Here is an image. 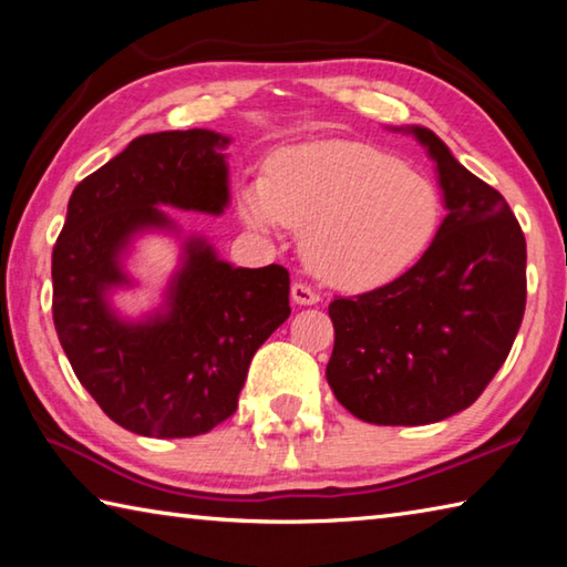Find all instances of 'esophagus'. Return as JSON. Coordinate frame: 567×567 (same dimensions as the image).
Segmentation results:
<instances>
[{"instance_id": "34e87169", "label": "esophagus", "mask_w": 567, "mask_h": 567, "mask_svg": "<svg viewBox=\"0 0 567 567\" xmlns=\"http://www.w3.org/2000/svg\"><path fill=\"white\" fill-rule=\"evenodd\" d=\"M292 302L295 305H318L320 295L315 292L312 287H307L305 282H295L292 285Z\"/></svg>"}]
</instances>
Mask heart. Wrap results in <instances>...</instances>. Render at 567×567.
<instances>
[{"label":"heart","mask_w":567,"mask_h":567,"mask_svg":"<svg viewBox=\"0 0 567 567\" xmlns=\"http://www.w3.org/2000/svg\"><path fill=\"white\" fill-rule=\"evenodd\" d=\"M249 227L302 229V260L338 290L370 292L415 267L443 225L435 182L368 142L282 150L237 197Z\"/></svg>","instance_id":"1"}]
</instances>
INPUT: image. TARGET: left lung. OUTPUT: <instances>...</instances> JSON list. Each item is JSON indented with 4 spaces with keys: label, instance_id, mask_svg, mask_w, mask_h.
I'll return each mask as SVG.
<instances>
[{
    "label": "left lung",
    "instance_id": "1",
    "mask_svg": "<svg viewBox=\"0 0 567 567\" xmlns=\"http://www.w3.org/2000/svg\"><path fill=\"white\" fill-rule=\"evenodd\" d=\"M412 134L435 162L447 215L395 282L330 305L328 382L372 425H427L473 405L503 368L525 312V237L503 195L433 130Z\"/></svg>",
    "mask_w": 567,
    "mask_h": 567
}]
</instances>
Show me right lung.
Wrapping results in <instances>:
<instances>
[{"label": "right lung", "instance_id": "right-lung-1", "mask_svg": "<svg viewBox=\"0 0 567 567\" xmlns=\"http://www.w3.org/2000/svg\"><path fill=\"white\" fill-rule=\"evenodd\" d=\"M229 142L213 130L142 134L66 205L52 252L54 328L76 380L130 433H209L235 412L252 354L290 318L282 265H229L162 209L223 215ZM145 234L175 238L181 260L161 305L127 316L113 295L138 286L126 260Z\"/></svg>", "mask_w": 567, "mask_h": 567}]
</instances>
